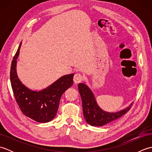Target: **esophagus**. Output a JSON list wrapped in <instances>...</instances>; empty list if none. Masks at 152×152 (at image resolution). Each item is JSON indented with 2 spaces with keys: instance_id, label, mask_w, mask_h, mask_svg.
Segmentation results:
<instances>
[{
  "instance_id": "34e87169",
  "label": "esophagus",
  "mask_w": 152,
  "mask_h": 152,
  "mask_svg": "<svg viewBox=\"0 0 152 152\" xmlns=\"http://www.w3.org/2000/svg\"><path fill=\"white\" fill-rule=\"evenodd\" d=\"M83 76L80 73H76L74 74V83H78L80 82H81L82 80H83Z\"/></svg>"
}]
</instances>
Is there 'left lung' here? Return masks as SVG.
Returning a JSON list of instances; mask_svg holds the SVG:
<instances>
[{
  "mask_svg": "<svg viewBox=\"0 0 152 152\" xmlns=\"http://www.w3.org/2000/svg\"><path fill=\"white\" fill-rule=\"evenodd\" d=\"M78 88L82 101L83 117L86 122L92 126H103L121 118L129 110L133 103L118 112H106L98 105L91 89L86 83H78Z\"/></svg>",
  "mask_w": 152,
  "mask_h": 152,
  "instance_id": "left-lung-1",
  "label": "left lung"
}]
</instances>
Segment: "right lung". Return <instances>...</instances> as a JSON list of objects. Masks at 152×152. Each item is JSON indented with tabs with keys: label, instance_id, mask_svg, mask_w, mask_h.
I'll list each match as a JSON object with an SVG mask.
<instances>
[{
	"label": "right lung",
	"instance_id": "add662e5",
	"mask_svg": "<svg viewBox=\"0 0 152 152\" xmlns=\"http://www.w3.org/2000/svg\"><path fill=\"white\" fill-rule=\"evenodd\" d=\"M21 44V42L13 58L10 69V82L15 99L25 115L37 122L48 123L56 117L61 96L72 86L74 74L61 76L46 88L40 91L28 88L19 79L16 70Z\"/></svg>",
	"mask_w": 152,
	"mask_h": 152
}]
</instances>
